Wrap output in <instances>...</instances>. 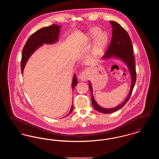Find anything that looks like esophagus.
<instances>
[{
	"label": "esophagus",
	"mask_w": 159,
	"mask_h": 159,
	"mask_svg": "<svg viewBox=\"0 0 159 159\" xmlns=\"http://www.w3.org/2000/svg\"><path fill=\"white\" fill-rule=\"evenodd\" d=\"M79 79L82 81H86L88 79V71L85 70H83L82 73H80L79 75Z\"/></svg>",
	"instance_id": "34e87169"
}]
</instances>
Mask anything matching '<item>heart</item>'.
<instances>
[{"label": "heart", "instance_id": "1", "mask_svg": "<svg viewBox=\"0 0 159 159\" xmlns=\"http://www.w3.org/2000/svg\"><path fill=\"white\" fill-rule=\"evenodd\" d=\"M88 41H91L95 39L94 45L92 48L93 52L95 54L99 53L105 48L108 40V36L106 32L101 31L97 27H93L89 31L87 36Z\"/></svg>", "mask_w": 159, "mask_h": 159}]
</instances>
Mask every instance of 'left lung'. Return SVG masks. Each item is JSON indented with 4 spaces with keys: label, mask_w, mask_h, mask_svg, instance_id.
<instances>
[{
    "label": "left lung",
    "mask_w": 159,
    "mask_h": 159,
    "mask_svg": "<svg viewBox=\"0 0 159 159\" xmlns=\"http://www.w3.org/2000/svg\"><path fill=\"white\" fill-rule=\"evenodd\" d=\"M110 23L113 28L112 39L110 45L108 46L107 51L102 60H108L110 58H115L122 61L125 64L130 73L131 78L130 89L127 97L120 104L114 108H106L99 106L95 100L93 95V89L90 80H89V86L92 95V104L93 108L99 112L102 113L110 114L115 112L121 108L128 102L130 98L133 89L136 82V68L135 64V58L133 55V46L129 36L128 33L121 25L115 21H110Z\"/></svg>",
    "instance_id": "left-lung-1"
}]
</instances>
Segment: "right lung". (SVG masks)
<instances>
[{
  "instance_id": "1",
  "label": "right lung",
  "mask_w": 159,
  "mask_h": 159,
  "mask_svg": "<svg viewBox=\"0 0 159 159\" xmlns=\"http://www.w3.org/2000/svg\"><path fill=\"white\" fill-rule=\"evenodd\" d=\"M61 25L57 24H53L51 26L40 29L34 33H33L24 46L22 59L21 63V71L23 75L24 69L25 64L31 55L34 53L38 48L42 46L44 44L52 45L58 42V38L60 32ZM77 84V79L76 75H73V78L72 80V89L73 90L76 84ZM73 110V106H71V109L66 116H68L72 112Z\"/></svg>"
}]
</instances>
